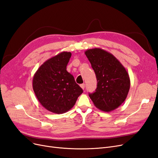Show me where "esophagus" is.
Listing matches in <instances>:
<instances>
[{
    "label": "esophagus",
    "mask_w": 158,
    "mask_h": 158,
    "mask_svg": "<svg viewBox=\"0 0 158 158\" xmlns=\"http://www.w3.org/2000/svg\"><path fill=\"white\" fill-rule=\"evenodd\" d=\"M80 87L82 88L83 89H84V88H85V84H80Z\"/></svg>",
    "instance_id": "obj_1"
}]
</instances>
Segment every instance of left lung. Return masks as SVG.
I'll use <instances>...</instances> for the list:
<instances>
[{
    "label": "left lung",
    "mask_w": 158,
    "mask_h": 158,
    "mask_svg": "<svg viewBox=\"0 0 158 158\" xmlns=\"http://www.w3.org/2000/svg\"><path fill=\"white\" fill-rule=\"evenodd\" d=\"M85 55L98 80L95 92L89 96L94 106L105 112L112 111L125 102L131 86L128 73L119 60L100 48L88 49Z\"/></svg>",
    "instance_id": "1"
}]
</instances>
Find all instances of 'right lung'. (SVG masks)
Listing matches in <instances>:
<instances>
[{"label": "right lung", "mask_w": 158, "mask_h": 158, "mask_svg": "<svg viewBox=\"0 0 158 158\" xmlns=\"http://www.w3.org/2000/svg\"><path fill=\"white\" fill-rule=\"evenodd\" d=\"M71 52L63 51L47 60L33 77V89L41 106L62 114L73 107L83 90L66 70Z\"/></svg>", "instance_id": "right-lung-1"}]
</instances>
